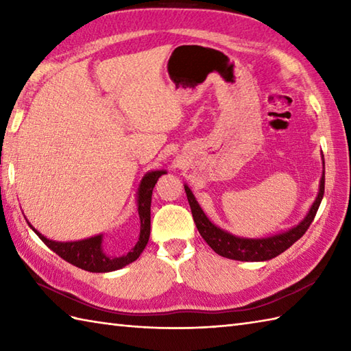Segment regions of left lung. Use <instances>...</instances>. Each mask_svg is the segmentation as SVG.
<instances>
[{"mask_svg":"<svg viewBox=\"0 0 351 351\" xmlns=\"http://www.w3.org/2000/svg\"><path fill=\"white\" fill-rule=\"evenodd\" d=\"M323 164H324V158H323ZM184 189H185V195H187L193 219H195L199 234L202 235L204 240L215 253H219L220 256L235 259V261H247V263L250 261V263H259V261H268L280 255L282 252L289 249L291 245H293L297 240H300L303 234L306 232L312 220L315 217L318 206L322 204V199L324 195V171H323L322 180H319L318 195L314 200V204H312L308 214L304 215V219L299 223V225L289 228L288 230H283V232L263 237V238L237 237L234 234L228 232L225 229L215 226L214 223L206 217V214L197 204L195 195H193L187 184H184Z\"/></svg>","mask_w":351,"mask_h":351,"instance_id":"1","label":"left lung"}]
</instances>
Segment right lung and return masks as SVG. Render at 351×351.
<instances>
[{"mask_svg": "<svg viewBox=\"0 0 351 351\" xmlns=\"http://www.w3.org/2000/svg\"><path fill=\"white\" fill-rule=\"evenodd\" d=\"M166 170H151L141 178L138 190H137V211L140 217V235L138 240L130 252H126L122 256H110L102 249V234L95 235L90 238H84V240L78 241H52L49 238L43 237L39 230L34 229L32 223L28 226L32 228L36 235L48 245V247L56 252L58 256L68 261L69 264L75 265L78 268H83L86 271L92 273H108L114 270H121L125 265L134 263L145 250L146 244L149 241V235H151V202H152V190L155 187L158 178Z\"/></svg>", "mask_w": 351, "mask_h": 351, "instance_id": "1", "label": "right lung"}]
</instances>
